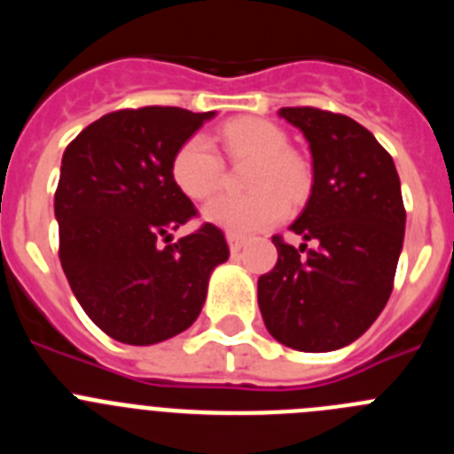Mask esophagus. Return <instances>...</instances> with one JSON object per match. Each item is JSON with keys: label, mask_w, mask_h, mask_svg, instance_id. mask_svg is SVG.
<instances>
[{"label": "esophagus", "mask_w": 454, "mask_h": 454, "mask_svg": "<svg viewBox=\"0 0 454 454\" xmlns=\"http://www.w3.org/2000/svg\"><path fill=\"white\" fill-rule=\"evenodd\" d=\"M227 243H230L231 254H236V252H240V247L246 246V239L239 234H231V231H227Z\"/></svg>", "instance_id": "1"}]
</instances>
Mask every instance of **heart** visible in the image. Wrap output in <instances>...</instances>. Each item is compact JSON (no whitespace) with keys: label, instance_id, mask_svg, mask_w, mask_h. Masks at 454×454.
Masks as SVG:
<instances>
[{"label":"heart","instance_id":"obj_1","mask_svg":"<svg viewBox=\"0 0 454 454\" xmlns=\"http://www.w3.org/2000/svg\"><path fill=\"white\" fill-rule=\"evenodd\" d=\"M231 156H256L247 175L250 192H224L204 207L208 223L231 234L266 230L288 214V198L298 202L307 192L309 172L288 152V138L277 124L262 118H236L220 129ZM172 182L191 200L211 198L223 184L224 163L211 138L192 134L177 147L170 163Z\"/></svg>","mask_w":454,"mask_h":454}]
</instances>
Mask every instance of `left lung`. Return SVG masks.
Returning a JSON list of instances; mask_svg holds the SVG:
<instances>
[{
  "label": "left lung",
  "instance_id": "1",
  "mask_svg": "<svg viewBox=\"0 0 454 454\" xmlns=\"http://www.w3.org/2000/svg\"><path fill=\"white\" fill-rule=\"evenodd\" d=\"M279 115L309 140L314 186L291 224L302 246L272 236L277 263L259 277V309L284 346L339 350L375 323L393 291L404 240L398 170L348 115L314 106H284Z\"/></svg>",
  "mask_w": 454,
  "mask_h": 454
}]
</instances>
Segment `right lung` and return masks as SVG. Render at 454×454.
<instances>
[{"label": "right lung", "instance_id": "obj_1", "mask_svg": "<svg viewBox=\"0 0 454 454\" xmlns=\"http://www.w3.org/2000/svg\"><path fill=\"white\" fill-rule=\"evenodd\" d=\"M214 115L122 108L88 124L63 152L54 192L59 259L88 318L120 343L152 346L188 330L208 275L230 256L211 223L170 243L172 230L198 218L172 182V156Z\"/></svg>", "mask_w": 454, "mask_h": 454}]
</instances>
